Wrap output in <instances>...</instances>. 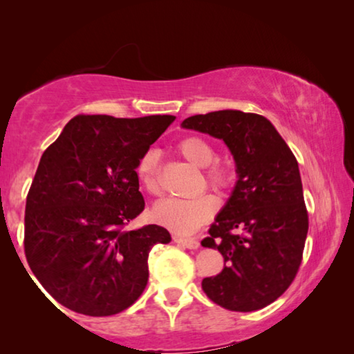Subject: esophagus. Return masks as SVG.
<instances>
[{
    "label": "esophagus",
    "instance_id": "obj_1",
    "mask_svg": "<svg viewBox=\"0 0 354 354\" xmlns=\"http://www.w3.org/2000/svg\"><path fill=\"white\" fill-rule=\"evenodd\" d=\"M175 242L189 250H196L200 247V242L194 237H175Z\"/></svg>",
    "mask_w": 354,
    "mask_h": 354
}]
</instances>
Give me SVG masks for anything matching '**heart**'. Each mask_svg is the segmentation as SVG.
I'll return each mask as SVG.
<instances>
[{"instance_id":"b5f03b06","label":"heart","mask_w":354,"mask_h":354,"mask_svg":"<svg viewBox=\"0 0 354 354\" xmlns=\"http://www.w3.org/2000/svg\"><path fill=\"white\" fill-rule=\"evenodd\" d=\"M178 153L185 160L196 167H205V175L207 183L214 189L227 190L234 185L236 170L226 160L215 159V148L211 142L200 136H187L178 143ZM136 175L142 187L148 194L158 195L160 192L159 181V156L156 149L140 156L136 167ZM218 200L212 194H203L195 198H167L159 201L153 207V218L158 223L164 225L179 234H189L206 223V221L217 212Z\"/></svg>"}]
</instances>
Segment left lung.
<instances>
[{"mask_svg": "<svg viewBox=\"0 0 354 354\" xmlns=\"http://www.w3.org/2000/svg\"><path fill=\"white\" fill-rule=\"evenodd\" d=\"M183 128L223 140L237 183L201 241L218 250L225 267L201 283L218 306L251 313L289 289L301 266L309 218L295 156L266 117L215 111L185 118Z\"/></svg>", "mask_w": 354, "mask_h": 354, "instance_id": "1", "label": "left lung"}]
</instances>
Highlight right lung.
<instances>
[{
	"instance_id": "add662e5",
	"label": "right lung",
	"mask_w": 354,
	"mask_h": 354,
	"mask_svg": "<svg viewBox=\"0 0 354 354\" xmlns=\"http://www.w3.org/2000/svg\"><path fill=\"white\" fill-rule=\"evenodd\" d=\"M173 120L76 115L41 154L26 196L25 254L59 304L106 317L145 290L149 251L170 232L124 226L145 209L137 162Z\"/></svg>"
}]
</instances>
